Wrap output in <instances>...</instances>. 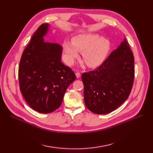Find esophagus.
I'll list each match as a JSON object with an SVG mask.
<instances>
[{
  "label": "esophagus",
  "instance_id": "obj_1",
  "mask_svg": "<svg viewBox=\"0 0 153 153\" xmlns=\"http://www.w3.org/2000/svg\"><path fill=\"white\" fill-rule=\"evenodd\" d=\"M76 76L77 78H79L80 77H81V73H80L79 72H77L76 73Z\"/></svg>",
  "mask_w": 153,
  "mask_h": 153
}]
</instances>
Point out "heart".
<instances>
[{
  "instance_id": "heart-1",
  "label": "heart",
  "mask_w": 153,
  "mask_h": 153,
  "mask_svg": "<svg viewBox=\"0 0 153 153\" xmlns=\"http://www.w3.org/2000/svg\"><path fill=\"white\" fill-rule=\"evenodd\" d=\"M110 44L107 39L95 34H85L74 36L72 43L65 41L63 43L64 56L67 64H72L82 52V59L87 66L94 68L105 59Z\"/></svg>"
}]
</instances>
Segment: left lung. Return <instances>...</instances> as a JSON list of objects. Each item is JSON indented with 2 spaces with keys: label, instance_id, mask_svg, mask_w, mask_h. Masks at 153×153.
<instances>
[{
  "label": "left lung",
  "instance_id": "1",
  "mask_svg": "<svg viewBox=\"0 0 153 153\" xmlns=\"http://www.w3.org/2000/svg\"><path fill=\"white\" fill-rule=\"evenodd\" d=\"M134 77V56L125 38L100 66L82 74L85 106L97 114L115 110L128 99Z\"/></svg>",
  "mask_w": 153,
  "mask_h": 153
}]
</instances>
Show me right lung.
Listing matches in <instances>:
<instances>
[{
	"mask_svg": "<svg viewBox=\"0 0 153 153\" xmlns=\"http://www.w3.org/2000/svg\"><path fill=\"white\" fill-rule=\"evenodd\" d=\"M48 28V23L38 28L22 53L19 68L21 93L31 108L42 114L60 107L76 79L74 72L61 61L62 46L44 40Z\"/></svg>",
	"mask_w": 153,
	"mask_h": 153,
	"instance_id": "right-lung-1",
	"label": "right lung"
}]
</instances>
